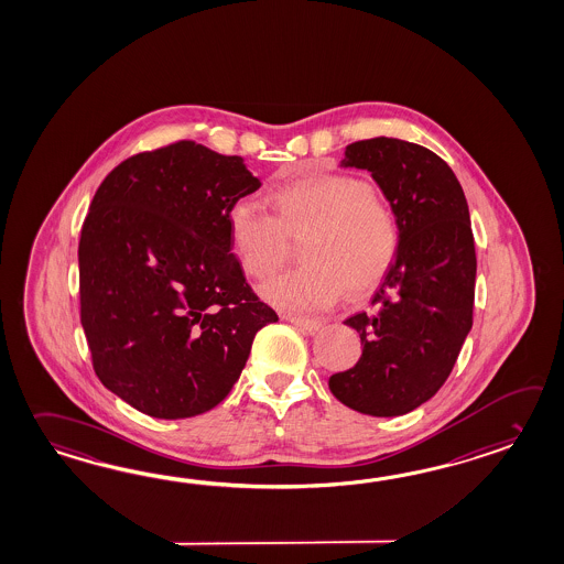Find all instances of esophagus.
Listing matches in <instances>:
<instances>
[{
    "mask_svg": "<svg viewBox=\"0 0 564 564\" xmlns=\"http://www.w3.org/2000/svg\"><path fill=\"white\" fill-rule=\"evenodd\" d=\"M285 319L291 322L293 326L301 327V329H305V332H317L319 327H322V322L319 319H310V317H297V315H285Z\"/></svg>",
    "mask_w": 564,
    "mask_h": 564,
    "instance_id": "1",
    "label": "esophagus"
}]
</instances>
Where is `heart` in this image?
I'll return each instance as SVG.
<instances>
[{"mask_svg": "<svg viewBox=\"0 0 564 564\" xmlns=\"http://www.w3.org/2000/svg\"><path fill=\"white\" fill-rule=\"evenodd\" d=\"M273 218L252 202L226 213L230 251L245 275L267 279L285 252L283 235H297L303 267L276 276L261 295L285 312L322 310L348 283L354 293L375 288L399 252V223L366 182L346 174H303L269 192Z\"/></svg>", "mask_w": 564, "mask_h": 564, "instance_id": "b5f03b06", "label": "heart"}]
</instances>
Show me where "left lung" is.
I'll return each instance as SVG.
<instances>
[{"label":"left lung","instance_id":"obj_1","mask_svg":"<svg viewBox=\"0 0 564 564\" xmlns=\"http://www.w3.org/2000/svg\"><path fill=\"white\" fill-rule=\"evenodd\" d=\"M341 167L370 172L397 216L401 240L372 312L344 322L360 334V360L327 384L358 413L399 416L437 394L474 324L469 208L449 165L411 141H356Z\"/></svg>","mask_w":564,"mask_h":564}]
</instances>
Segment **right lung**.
<instances>
[{
	"label": "right lung",
	"instance_id": "right-lung-1",
	"mask_svg": "<svg viewBox=\"0 0 564 564\" xmlns=\"http://www.w3.org/2000/svg\"><path fill=\"white\" fill-rule=\"evenodd\" d=\"M261 188L242 158L177 141L119 163L78 242L80 324L100 382L139 413L188 419L226 399L276 313L252 293L226 213Z\"/></svg>",
	"mask_w": 564,
	"mask_h": 564
}]
</instances>
